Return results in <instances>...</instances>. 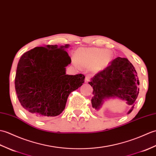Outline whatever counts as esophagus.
<instances>
[{
    "mask_svg": "<svg viewBox=\"0 0 156 156\" xmlns=\"http://www.w3.org/2000/svg\"><path fill=\"white\" fill-rule=\"evenodd\" d=\"M90 79H91V77H90L89 75H86V77H85V82H89V81H90Z\"/></svg>",
    "mask_w": 156,
    "mask_h": 156,
    "instance_id": "esophagus-1",
    "label": "esophagus"
}]
</instances>
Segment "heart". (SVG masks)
<instances>
[{"instance_id": "heart-1", "label": "heart", "mask_w": 156, "mask_h": 156, "mask_svg": "<svg viewBox=\"0 0 156 156\" xmlns=\"http://www.w3.org/2000/svg\"><path fill=\"white\" fill-rule=\"evenodd\" d=\"M112 53L109 50L97 47H81L75 53L73 58L77 66L91 69L93 71L99 72L104 70L112 62Z\"/></svg>"}]
</instances>
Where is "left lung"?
<instances>
[{"mask_svg": "<svg viewBox=\"0 0 156 156\" xmlns=\"http://www.w3.org/2000/svg\"><path fill=\"white\" fill-rule=\"evenodd\" d=\"M89 84L93 89V108L99 110L105 101L117 98L131 106L127 114L132 112L139 94L140 81L135 67L127 58H115L91 78Z\"/></svg>", "mask_w": 156, "mask_h": 156, "instance_id": "1", "label": "left lung"}]
</instances>
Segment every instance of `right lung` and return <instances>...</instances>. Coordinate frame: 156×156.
Segmentation results:
<instances>
[{"label":"right lung","instance_id":"obj_1","mask_svg":"<svg viewBox=\"0 0 156 156\" xmlns=\"http://www.w3.org/2000/svg\"><path fill=\"white\" fill-rule=\"evenodd\" d=\"M69 46L35 47L20 58L15 90L20 104L33 116L43 119L58 115L69 95L84 83V75H66V67L71 63L66 51Z\"/></svg>","mask_w":156,"mask_h":156}]
</instances>
